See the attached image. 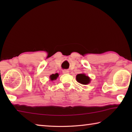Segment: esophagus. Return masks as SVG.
I'll return each mask as SVG.
<instances>
[{
	"mask_svg": "<svg viewBox=\"0 0 132 132\" xmlns=\"http://www.w3.org/2000/svg\"><path fill=\"white\" fill-rule=\"evenodd\" d=\"M62 72H63V73H64V74H68L69 73V71L68 70H63L62 71Z\"/></svg>",
	"mask_w": 132,
	"mask_h": 132,
	"instance_id": "obj_1",
	"label": "esophagus"
}]
</instances>
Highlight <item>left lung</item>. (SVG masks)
Listing matches in <instances>:
<instances>
[{
  "label": "left lung",
  "instance_id": "8db88e82",
  "mask_svg": "<svg viewBox=\"0 0 132 132\" xmlns=\"http://www.w3.org/2000/svg\"><path fill=\"white\" fill-rule=\"evenodd\" d=\"M77 81L82 84H87L90 81V79L84 74H79L76 76Z\"/></svg>",
  "mask_w": 132,
  "mask_h": 132
}]
</instances>
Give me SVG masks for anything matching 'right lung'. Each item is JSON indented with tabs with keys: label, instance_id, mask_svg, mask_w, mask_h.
Masks as SVG:
<instances>
[{
	"label": "right lung",
	"instance_id": "1",
	"mask_svg": "<svg viewBox=\"0 0 132 132\" xmlns=\"http://www.w3.org/2000/svg\"><path fill=\"white\" fill-rule=\"evenodd\" d=\"M58 76H59V75H58L57 73H56V74H52L50 76V78L51 81H52V80H55L56 79L57 77H58Z\"/></svg>",
	"mask_w": 132,
	"mask_h": 132
}]
</instances>
